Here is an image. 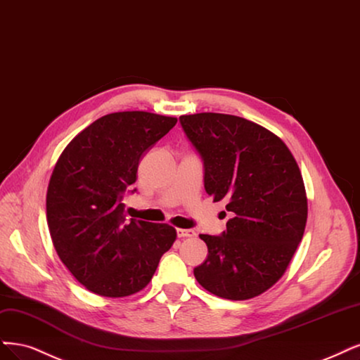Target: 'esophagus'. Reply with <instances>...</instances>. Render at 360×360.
<instances>
[{
  "label": "esophagus",
  "mask_w": 360,
  "mask_h": 360,
  "mask_svg": "<svg viewBox=\"0 0 360 360\" xmlns=\"http://www.w3.org/2000/svg\"><path fill=\"white\" fill-rule=\"evenodd\" d=\"M177 237L179 238L195 237V231L193 229H177Z\"/></svg>",
  "instance_id": "1"
}]
</instances>
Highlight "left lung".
I'll use <instances>...</instances> for the list:
<instances>
[{
    "mask_svg": "<svg viewBox=\"0 0 360 360\" xmlns=\"http://www.w3.org/2000/svg\"><path fill=\"white\" fill-rule=\"evenodd\" d=\"M180 125L201 156L205 192L232 214L220 235H200L208 255L195 278L220 298H255L280 280L302 240L300 167L277 135L247 119L198 113L180 116Z\"/></svg>",
    "mask_w": 360,
    "mask_h": 360,
    "instance_id": "8db88e82",
    "label": "left lung"
}]
</instances>
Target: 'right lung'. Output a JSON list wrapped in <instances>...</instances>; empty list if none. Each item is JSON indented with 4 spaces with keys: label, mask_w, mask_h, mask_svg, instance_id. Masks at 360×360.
I'll use <instances>...</instances> for the list:
<instances>
[{
    "label": "right lung",
    "mask_w": 360,
    "mask_h": 360,
    "mask_svg": "<svg viewBox=\"0 0 360 360\" xmlns=\"http://www.w3.org/2000/svg\"><path fill=\"white\" fill-rule=\"evenodd\" d=\"M176 123L147 111L111 113L58 159L46 196L49 231L62 262L96 295L122 298L144 289L176 241L167 223L127 220L122 202L143 156Z\"/></svg>",
    "instance_id": "1"
}]
</instances>
